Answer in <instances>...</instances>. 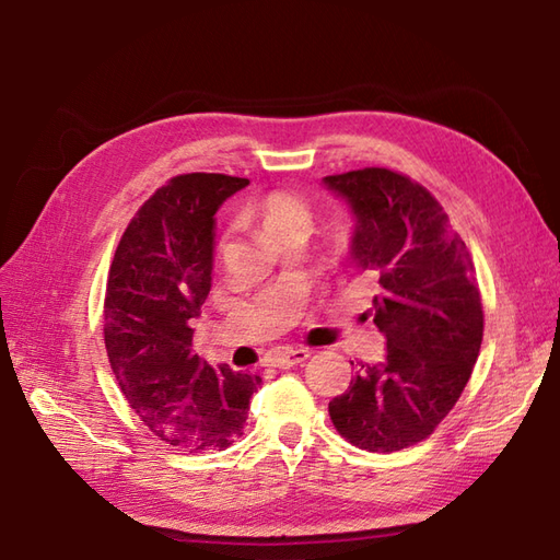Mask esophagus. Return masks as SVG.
I'll return each instance as SVG.
<instances>
[{
	"instance_id": "obj_1",
	"label": "esophagus",
	"mask_w": 560,
	"mask_h": 560,
	"mask_svg": "<svg viewBox=\"0 0 560 560\" xmlns=\"http://www.w3.org/2000/svg\"><path fill=\"white\" fill-rule=\"evenodd\" d=\"M308 357H311V353L306 349H282V351L276 353L272 363H276L278 368H292V365L304 363Z\"/></svg>"
}]
</instances>
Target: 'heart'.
Returning <instances> with one entry per match:
<instances>
[{"label":"heart","instance_id":"b5f03b06","mask_svg":"<svg viewBox=\"0 0 560 560\" xmlns=\"http://www.w3.org/2000/svg\"><path fill=\"white\" fill-rule=\"evenodd\" d=\"M256 218L261 223L264 233L278 242L280 237H284L288 233H294V230H308L311 228V207L304 197H299L294 192H270L266 195L256 207ZM228 237L221 240L218 244V252L228 249Z\"/></svg>","mask_w":560,"mask_h":560}]
</instances>
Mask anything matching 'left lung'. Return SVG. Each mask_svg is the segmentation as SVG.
<instances>
[{
    "mask_svg": "<svg viewBox=\"0 0 560 560\" xmlns=\"http://www.w3.org/2000/svg\"><path fill=\"white\" fill-rule=\"evenodd\" d=\"M353 215L351 258L373 270V323L387 339L327 406L332 425L365 452L422 442L456 406L482 345L485 313L466 242L425 187L389 168L323 177Z\"/></svg>",
    "mask_w": 560,
    "mask_h": 560,
    "instance_id": "left-lung-1",
    "label": "left lung"
}]
</instances>
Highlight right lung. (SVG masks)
Listing matches in <instances>:
<instances>
[{"instance_id":"right-lung-1","label":"right lung","mask_w":560,"mask_h":560,"mask_svg":"<svg viewBox=\"0 0 560 560\" xmlns=\"http://www.w3.org/2000/svg\"><path fill=\"white\" fill-rule=\"evenodd\" d=\"M223 173L175 175L122 233L106 280L104 345L120 392L166 444L223 452L247 422L261 377L211 368L192 320L211 290L215 211L247 187Z\"/></svg>"}]
</instances>
